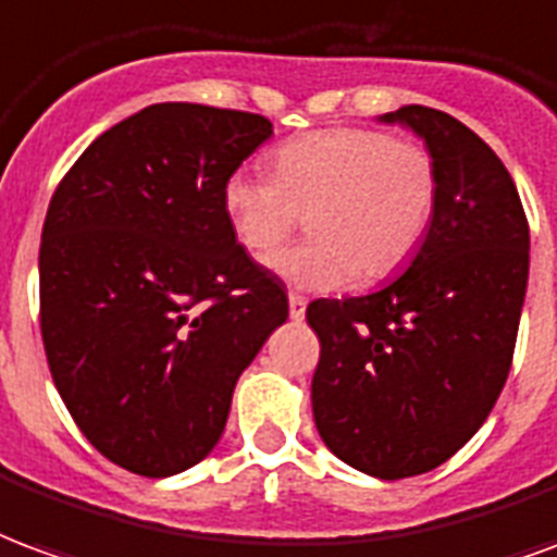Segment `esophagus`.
<instances>
[{
    "instance_id": "esophagus-1",
    "label": "esophagus",
    "mask_w": 557,
    "mask_h": 557,
    "mask_svg": "<svg viewBox=\"0 0 557 557\" xmlns=\"http://www.w3.org/2000/svg\"><path fill=\"white\" fill-rule=\"evenodd\" d=\"M287 302H290V320H306V296H299V294H290L287 296Z\"/></svg>"
}]
</instances>
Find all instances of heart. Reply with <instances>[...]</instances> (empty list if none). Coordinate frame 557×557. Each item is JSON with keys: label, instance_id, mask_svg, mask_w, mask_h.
<instances>
[{"label": "heart", "instance_id": "1", "mask_svg": "<svg viewBox=\"0 0 557 557\" xmlns=\"http://www.w3.org/2000/svg\"><path fill=\"white\" fill-rule=\"evenodd\" d=\"M436 195V165L421 145L341 127L282 145L273 177L231 174L222 207L255 255L273 251L306 216L311 239L267 263L296 290L329 294L404 267L428 234Z\"/></svg>", "mask_w": 557, "mask_h": 557}]
</instances>
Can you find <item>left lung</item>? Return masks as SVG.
<instances>
[{"label":"left lung","mask_w":557,"mask_h":557,"mask_svg":"<svg viewBox=\"0 0 557 557\" xmlns=\"http://www.w3.org/2000/svg\"><path fill=\"white\" fill-rule=\"evenodd\" d=\"M440 195L412 261L380 290L314 299L311 409L352 469L397 481L436 469L484 424L505 388L529 287V222L493 148L448 112L404 107Z\"/></svg>","instance_id":"1"}]
</instances>
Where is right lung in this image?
Returning <instances> with one entry per match:
<instances>
[{
	"mask_svg": "<svg viewBox=\"0 0 557 557\" xmlns=\"http://www.w3.org/2000/svg\"><path fill=\"white\" fill-rule=\"evenodd\" d=\"M273 136L263 115L153 103L97 136L40 234V335L64 407L145 478L216 448L239 373L287 320L237 243L222 186Z\"/></svg>",
	"mask_w": 557,
	"mask_h": 557,
	"instance_id": "obj_1",
	"label": "right lung"
}]
</instances>
